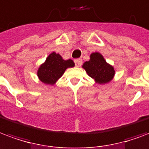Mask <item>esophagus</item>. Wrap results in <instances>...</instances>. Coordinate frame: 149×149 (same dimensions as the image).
Wrapping results in <instances>:
<instances>
[{
  "instance_id": "obj_1",
  "label": "esophagus",
  "mask_w": 149,
  "mask_h": 149,
  "mask_svg": "<svg viewBox=\"0 0 149 149\" xmlns=\"http://www.w3.org/2000/svg\"><path fill=\"white\" fill-rule=\"evenodd\" d=\"M75 65L77 67H80L82 65V60L81 59H77V60H75Z\"/></svg>"
}]
</instances>
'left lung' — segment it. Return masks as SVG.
<instances>
[{"instance_id":"8db88e82","label":"left lung","mask_w":149,"mask_h":149,"mask_svg":"<svg viewBox=\"0 0 149 149\" xmlns=\"http://www.w3.org/2000/svg\"><path fill=\"white\" fill-rule=\"evenodd\" d=\"M90 77L100 84L111 82L115 75L114 67L107 63L100 53H91L90 60L85 61L82 65Z\"/></svg>"}]
</instances>
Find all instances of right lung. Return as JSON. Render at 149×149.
<instances>
[{"instance_id": "add662e5", "label": "right lung", "mask_w": 149, "mask_h": 149, "mask_svg": "<svg viewBox=\"0 0 149 149\" xmlns=\"http://www.w3.org/2000/svg\"><path fill=\"white\" fill-rule=\"evenodd\" d=\"M74 66L75 63L72 60H64L59 54L52 52L43 63L40 65L37 71V76L41 82L54 85L62 77L66 69Z\"/></svg>"}]
</instances>
